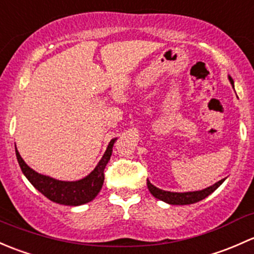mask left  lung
<instances>
[{
    "label": "left lung",
    "instance_id": "obj_1",
    "mask_svg": "<svg viewBox=\"0 0 254 254\" xmlns=\"http://www.w3.org/2000/svg\"><path fill=\"white\" fill-rule=\"evenodd\" d=\"M229 80L232 84V87H234V80H232V78L230 77V75H229ZM224 181L225 179L220 180V181L216 182V184H214L213 186H209V187L204 188V190H194V192H170V190H160V188L155 187L154 185H151L149 180H146V186H148L149 192H150L154 197L163 200V202L167 203V204L187 205V204H193V203H197L199 202V200L204 199V198L208 197L209 194H211V193H213L219 186L223 184Z\"/></svg>",
    "mask_w": 254,
    "mask_h": 254
}]
</instances>
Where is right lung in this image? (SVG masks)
<instances>
[{
	"label": "right lung",
	"mask_w": 254,
	"mask_h": 254,
	"mask_svg": "<svg viewBox=\"0 0 254 254\" xmlns=\"http://www.w3.org/2000/svg\"><path fill=\"white\" fill-rule=\"evenodd\" d=\"M117 138L110 140L103 158L95 166V169L87 176L77 181H61V180L39 174L25 164L19 151L17 150V146H15V155H17V160L24 176L39 192L43 193L46 198L55 203L77 206L91 202L100 192L104 185V169L111 158L112 148Z\"/></svg>",
	"instance_id": "obj_1"
}]
</instances>
